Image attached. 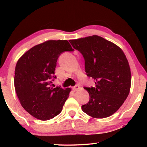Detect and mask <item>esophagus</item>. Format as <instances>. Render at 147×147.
<instances>
[{
  "instance_id": "obj_1",
  "label": "esophagus",
  "mask_w": 147,
  "mask_h": 147,
  "mask_svg": "<svg viewBox=\"0 0 147 147\" xmlns=\"http://www.w3.org/2000/svg\"><path fill=\"white\" fill-rule=\"evenodd\" d=\"M80 86L78 85H76L75 86H74V87H72V89H73L74 91H77L78 90L80 89Z\"/></svg>"
}]
</instances>
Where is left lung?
<instances>
[{
	"label": "left lung",
	"mask_w": 147,
	"mask_h": 147,
	"mask_svg": "<svg viewBox=\"0 0 147 147\" xmlns=\"http://www.w3.org/2000/svg\"><path fill=\"white\" fill-rule=\"evenodd\" d=\"M82 54L85 71L95 81V87H84L90 95L82 109L96 118L111 116L119 109L129 94L131 73L124 52L119 47L100 36L69 40Z\"/></svg>",
	"instance_id": "8db88e82"
}]
</instances>
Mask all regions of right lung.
Here are the masks:
<instances>
[{"label": "right lung", "instance_id": "add662e5", "mask_svg": "<svg viewBox=\"0 0 147 147\" xmlns=\"http://www.w3.org/2000/svg\"><path fill=\"white\" fill-rule=\"evenodd\" d=\"M67 40H49L34 46L18 60L15 71V88L21 106L37 119L48 120L58 115L69 96V88L51 86L56 78L59 56L73 51Z\"/></svg>", "mask_w": 147, "mask_h": 147}]
</instances>
